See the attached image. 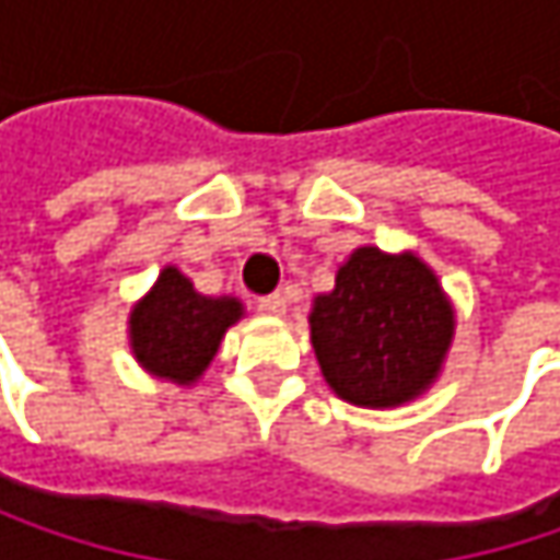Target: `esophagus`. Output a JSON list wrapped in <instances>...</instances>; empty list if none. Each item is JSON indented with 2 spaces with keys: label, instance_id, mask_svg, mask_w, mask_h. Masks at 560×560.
Instances as JSON below:
<instances>
[{
  "label": "esophagus",
  "instance_id": "esophagus-1",
  "mask_svg": "<svg viewBox=\"0 0 560 560\" xmlns=\"http://www.w3.org/2000/svg\"><path fill=\"white\" fill-rule=\"evenodd\" d=\"M284 307H288V301H284V294H262L259 298V311L262 314H284Z\"/></svg>",
  "mask_w": 560,
  "mask_h": 560
}]
</instances>
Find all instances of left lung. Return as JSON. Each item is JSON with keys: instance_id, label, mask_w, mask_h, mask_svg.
I'll return each instance as SVG.
<instances>
[{"instance_id": "1", "label": "left lung", "mask_w": 560, "mask_h": 560, "mask_svg": "<svg viewBox=\"0 0 560 560\" xmlns=\"http://www.w3.org/2000/svg\"><path fill=\"white\" fill-rule=\"evenodd\" d=\"M454 311L415 256L363 246L311 311L324 380L353 405L386 408L431 386L451 347Z\"/></svg>"}]
</instances>
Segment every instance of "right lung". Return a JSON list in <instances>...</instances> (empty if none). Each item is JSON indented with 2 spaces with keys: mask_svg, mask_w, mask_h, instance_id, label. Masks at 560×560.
I'll return each mask as SVG.
<instances>
[{
  "mask_svg": "<svg viewBox=\"0 0 560 560\" xmlns=\"http://www.w3.org/2000/svg\"><path fill=\"white\" fill-rule=\"evenodd\" d=\"M240 314L236 298L197 294L177 269H165L152 294L132 311V353L149 373L187 386L210 366L220 337Z\"/></svg>",
  "mask_w": 560,
  "mask_h": 560,
  "instance_id": "add662e5",
  "label": "right lung"
}]
</instances>
